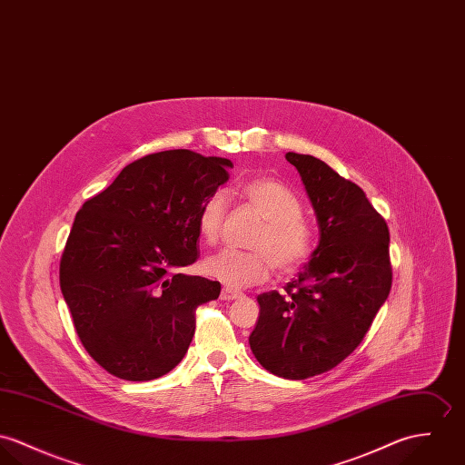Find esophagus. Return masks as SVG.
Masks as SVG:
<instances>
[{
	"label": "esophagus",
	"instance_id": "34e87169",
	"mask_svg": "<svg viewBox=\"0 0 465 465\" xmlns=\"http://www.w3.org/2000/svg\"><path fill=\"white\" fill-rule=\"evenodd\" d=\"M242 296V292H239V291H233V289H223L221 291V300H224V302H232V300H237V298H241Z\"/></svg>",
	"mask_w": 465,
	"mask_h": 465
}]
</instances>
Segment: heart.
I'll list each match as a JSON object with an SVG mask.
<instances>
[{"mask_svg":"<svg viewBox=\"0 0 465 465\" xmlns=\"http://www.w3.org/2000/svg\"><path fill=\"white\" fill-rule=\"evenodd\" d=\"M246 202L265 219L252 246L257 250H221L203 262V272L228 285L248 287L263 282L272 267L294 272L307 263L313 252V230L302 215V200L278 180L257 178L242 187ZM228 213V194L223 189L210 193L198 212L202 239L213 244L221 237Z\"/></svg>","mask_w":465,"mask_h":465,"instance_id":"b5f03b06","label":"heart"}]
</instances>
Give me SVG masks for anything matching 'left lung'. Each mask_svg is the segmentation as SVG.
Here are the masks:
<instances>
[{"instance_id": "obj_1", "label": "left lung", "mask_w": 465, "mask_h": 465, "mask_svg": "<svg viewBox=\"0 0 465 465\" xmlns=\"http://www.w3.org/2000/svg\"><path fill=\"white\" fill-rule=\"evenodd\" d=\"M319 224L309 263L263 292L250 346L263 369L287 380L326 372L361 344L392 285L389 228L361 187L312 155L289 152Z\"/></svg>"}]
</instances>
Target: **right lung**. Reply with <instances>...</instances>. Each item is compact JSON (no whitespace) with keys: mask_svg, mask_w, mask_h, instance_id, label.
<instances>
[{"mask_svg":"<svg viewBox=\"0 0 465 465\" xmlns=\"http://www.w3.org/2000/svg\"><path fill=\"white\" fill-rule=\"evenodd\" d=\"M232 160L169 150L128 163L78 210L60 289L87 353L128 381L163 376L185 357L196 309L221 283L180 272L198 253V212Z\"/></svg>","mask_w":465,"mask_h":465,"instance_id":"obj_1","label":"right lung"}]
</instances>
